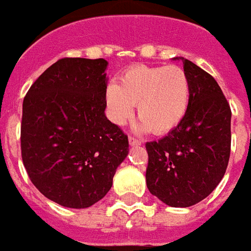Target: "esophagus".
<instances>
[{
    "mask_svg": "<svg viewBox=\"0 0 251 251\" xmlns=\"http://www.w3.org/2000/svg\"><path fill=\"white\" fill-rule=\"evenodd\" d=\"M129 144H130L131 147H138V145H141V141L140 140H137V138L134 137H129Z\"/></svg>",
    "mask_w": 251,
    "mask_h": 251,
    "instance_id": "esophagus-1",
    "label": "esophagus"
}]
</instances>
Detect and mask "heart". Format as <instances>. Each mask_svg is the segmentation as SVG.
I'll return each instance as SVG.
<instances>
[{
  "mask_svg": "<svg viewBox=\"0 0 251 251\" xmlns=\"http://www.w3.org/2000/svg\"><path fill=\"white\" fill-rule=\"evenodd\" d=\"M108 120L124 126L134 106L141 118L138 131L166 134L183 121L190 104V81L179 66H133L104 91Z\"/></svg>",
  "mask_w": 251,
  "mask_h": 251,
  "instance_id": "1",
  "label": "heart"
}]
</instances>
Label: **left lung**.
<instances>
[{"label":"left lung","instance_id":"left-lung-1","mask_svg":"<svg viewBox=\"0 0 251 251\" xmlns=\"http://www.w3.org/2000/svg\"><path fill=\"white\" fill-rule=\"evenodd\" d=\"M183 62L190 104L179 125L147 143V186L168 206L187 208L211 194L226 174L231 150V110L216 80L192 61Z\"/></svg>","mask_w":251,"mask_h":251}]
</instances>
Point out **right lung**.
<instances>
[{"mask_svg":"<svg viewBox=\"0 0 251 251\" xmlns=\"http://www.w3.org/2000/svg\"><path fill=\"white\" fill-rule=\"evenodd\" d=\"M106 59L62 58L23 101L22 156L29 179L66 208H88L113 186L129 153L127 136L107 120Z\"/></svg>","mask_w":251,"mask_h":251,"instance_id":"obj_1","label":"right lung"}]
</instances>
